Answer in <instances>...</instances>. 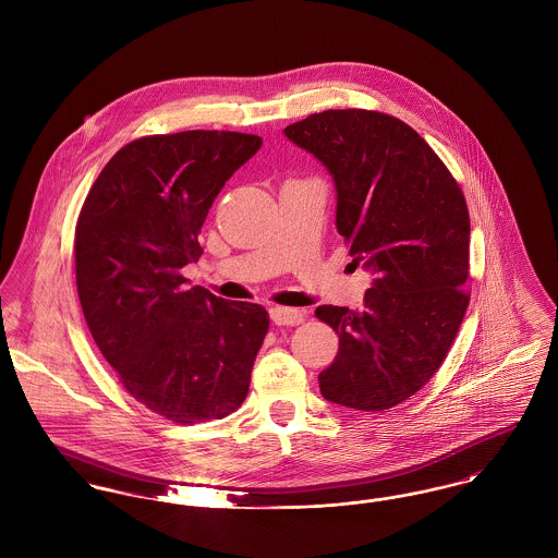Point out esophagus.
Returning a JSON list of instances; mask_svg holds the SVG:
<instances>
[{"instance_id":"obj_1","label":"esophagus","mask_w":558,"mask_h":558,"mask_svg":"<svg viewBox=\"0 0 558 558\" xmlns=\"http://www.w3.org/2000/svg\"><path fill=\"white\" fill-rule=\"evenodd\" d=\"M271 315V322L276 326H298L304 322V315L306 311H300V308H282V306H276L269 311Z\"/></svg>"}]
</instances>
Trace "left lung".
I'll return each instance as SVG.
<instances>
[{"mask_svg": "<svg viewBox=\"0 0 558 558\" xmlns=\"http://www.w3.org/2000/svg\"><path fill=\"white\" fill-rule=\"evenodd\" d=\"M337 189V230L354 267L372 274L363 308L319 306L339 352L319 374L328 402L385 411L441 367L470 295V213L433 147L376 110H324L284 128Z\"/></svg>", "mask_w": 558, "mask_h": 558, "instance_id": "obj_1", "label": "left lung"}]
</instances>
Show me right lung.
Returning <instances> with one entry per match:
<instances>
[{
	"instance_id": "right-lung-1",
	"label": "right lung",
	"mask_w": 558,
	"mask_h": 558,
	"mask_svg": "<svg viewBox=\"0 0 558 558\" xmlns=\"http://www.w3.org/2000/svg\"><path fill=\"white\" fill-rule=\"evenodd\" d=\"M256 134L189 130L121 147L93 182L75 226V284L86 326L125 391L178 422L221 420L250 389L269 328L260 304L186 284L197 234Z\"/></svg>"
}]
</instances>
